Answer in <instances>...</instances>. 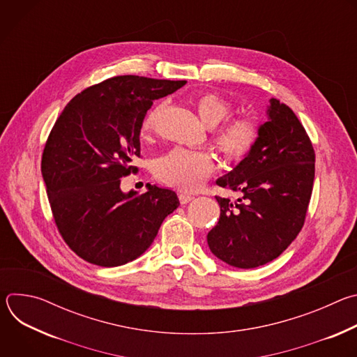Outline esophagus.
<instances>
[{
  "label": "esophagus",
  "mask_w": 357,
  "mask_h": 357,
  "mask_svg": "<svg viewBox=\"0 0 357 357\" xmlns=\"http://www.w3.org/2000/svg\"><path fill=\"white\" fill-rule=\"evenodd\" d=\"M190 200H193V195H189V193H179V202L182 203V205H186V203H189Z\"/></svg>",
  "instance_id": "34e87169"
}]
</instances>
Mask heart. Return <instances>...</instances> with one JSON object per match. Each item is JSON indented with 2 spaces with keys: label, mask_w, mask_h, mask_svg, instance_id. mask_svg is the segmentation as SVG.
Segmentation results:
<instances>
[{
  "label": "heart",
  "mask_w": 357,
  "mask_h": 357,
  "mask_svg": "<svg viewBox=\"0 0 357 357\" xmlns=\"http://www.w3.org/2000/svg\"><path fill=\"white\" fill-rule=\"evenodd\" d=\"M193 107L200 121L209 128L219 127L230 114L229 101L213 93H202L195 97ZM162 106L152 110L142 123V132L148 134L155 127L162 113ZM259 127L252 119L238 117L223 124L215 134L213 142L222 155L231 162H238L248 157L259 139ZM213 157L205 151L175 148L161 157L155 165L157 178L174 188L193 190L199 188L212 174Z\"/></svg>",
  "instance_id": "1"
}]
</instances>
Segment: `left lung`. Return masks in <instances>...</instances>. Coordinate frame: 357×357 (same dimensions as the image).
Returning <instances> with one entry per match:
<instances>
[{"mask_svg": "<svg viewBox=\"0 0 357 357\" xmlns=\"http://www.w3.org/2000/svg\"><path fill=\"white\" fill-rule=\"evenodd\" d=\"M259 139L236 168L216 183L240 193L216 196L218 225L208 244L218 259L237 268H256L295 240L307 215L315 178V152L295 113L270 98Z\"/></svg>", "mask_w": 357, "mask_h": 357, "instance_id": "obj_1", "label": "left lung"}]
</instances>
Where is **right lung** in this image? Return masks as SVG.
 <instances>
[{
    "instance_id": "1",
    "label": "right lung",
    "mask_w": 357,
    "mask_h": 357,
    "mask_svg": "<svg viewBox=\"0 0 357 357\" xmlns=\"http://www.w3.org/2000/svg\"><path fill=\"white\" fill-rule=\"evenodd\" d=\"M185 83L116 76L75 96L56 120L40 171L58 230L84 261L117 267L138 259L179 206L171 189L146 183L138 195L120 183L137 171L132 160L152 101Z\"/></svg>"
}]
</instances>
